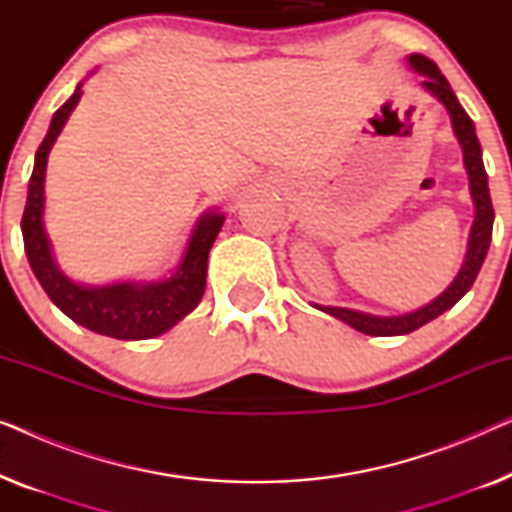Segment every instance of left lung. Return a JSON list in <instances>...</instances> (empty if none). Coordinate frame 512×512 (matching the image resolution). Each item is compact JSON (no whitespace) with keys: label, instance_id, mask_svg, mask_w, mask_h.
I'll list each match as a JSON object with an SVG mask.
<instances>
[{"label":"left lung","instance_id":"obj_1","mask_svg":"<svg viewBox=\"0 0 512 512\" xmlns=\"http://www.w3.org/2000/svg\"><path fill=\"white\" fill-rule=\"evenodd\" d=\"M408 65L412 72L424 76L422 86L429 90V93L436 97V100L443 104L450 114L454 137L461 146V153H464V167L468 174V191H471V200L475 207L471 235H468V247L464 263L457 272V277L452 279V284L440 293L438 298H433L429 305L419 307L415 312L408 314H396V317H377V314L349 310V307H331V305H317L312 303L317 310L331 314V317L345 321L347 326L356 328L359 333L366 335H377V338H384V335H405L417 331L419 326L429 324L440 314L450 310L454 303H459L461 298L466 296L468 289H471L475 277L485 263L489 242H492V226H494V207L492 198H489V186H487V172L485 163H482V149L478 142V135H475V125L471 116L466 114L464 107H461L457 95L452 93L450 83L443 74H440L438 65L433 60L426 58V55L412 53L408 55Z\"/></svg>","mask_w":512,"mask_h":512}]
</instances>
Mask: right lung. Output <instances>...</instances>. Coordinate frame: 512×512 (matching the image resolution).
<instances>
[{
  "mask_svg": "<svg viewBox=\"0 0 512 512\" xmlns=\"http://www.w3.org/2000/svg\"><path fill=\"white\" fill-rule=\"evenodd\" d=\"M81 83L74 95L55 111L48 125L44 142L34 156V170L27 188V202L20 230H23L25 254L39 284L48 298L67 314L69 319L88 331L107 335L116 340H149L170 331L188 312L198 307L207 286V258L209 249L219 235L226 216L219 209H209L195 221L188 237L184 258L179 268L165 279L153 282H125L114 284H81L67 277L53 258V247L44 228V181L48 153L55 139L65 128L67 118L81 100Z\"/></svg>",
  "mask_w": 512,
  "mask_h": 512,
  "instance_id": "add662e5",
  "label": "right lung"
}]
</instances>
